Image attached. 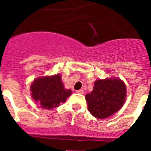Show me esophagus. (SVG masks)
Wrapping results in <instances>:
<instances>
[{"instance_id": "34e87169", "label": "esophagus", "mask_w": 151, "mask_h": 151, "mask_svg": "<svg viewBox=\"0 0 151 151\" xmlns=\"http://www.w3.org/2000/svg\"><path fill=\"white\" fill-rule=\"evenodd\" d=\"M76 92L78 94H84V91L82 89H80V90L76 91Z\"/></svg>"}]
</instances>
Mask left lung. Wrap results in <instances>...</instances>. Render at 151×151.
Here are the masks:
<instances>
[{
	"label": "left lung",
	"instance_id": "left-lung-1",
	"mask_svg": "<svg viewBox=\"0 0 151 151\" xmlns=\"http://www.w3.org/2000/svg\"><path fill=\"white\" fill-rule=\"evenodd\" d=\"M125 92V85L121 80H97L91 94L85 95L88 111L97 119L110 116L122 107L126 97Z\"/></svg>",
	"mask_w": 151,
	"mask_h": 151
}]
</instances>
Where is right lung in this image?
<instances>
[{
    "mask_svg": "<svg viewBox=\"0 0 151 151\" xmlns=\"http://www.w3.org/2000/svg\"><path fill=\"white\" fill-rule=\"evenodd\" d=\"M30 88L33 99L47 110L59 106L72 94L71 90L64 88L60 75L36 78Z\"/></svg>",
    "mask_w": 151,
    "mask_h": 151,
    "instance_id": "right-lung-1",
    "label": "right lung"
}]
</instances>
